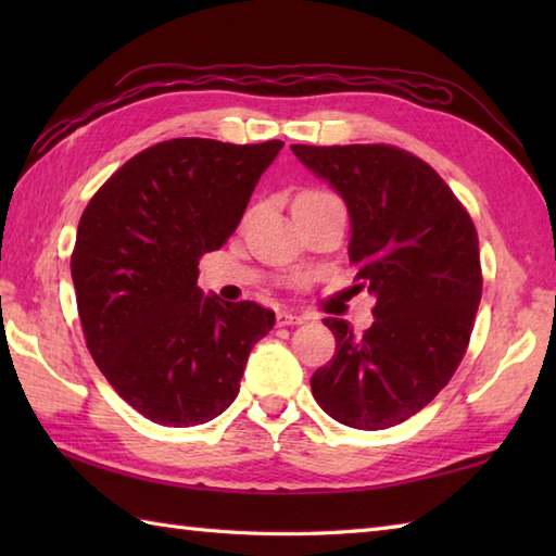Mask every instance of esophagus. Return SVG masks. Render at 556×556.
<instances>
[{
  "instance_id": "34e87169",
  "label": "esophagus",
  "mask_w": 556,
  "mask_h": 556,
  "mask_svg": "<svg viewBox=\"0 0 556 556\" xmlns=\"http://www.w3.org/2000/svg\"><path fill=\"white\" fill-rule=\"evenodd\" d=\"M308 317L299 315V313H291V311H281L277 315V325H303Z\"/></svg>"
}]
</instances>
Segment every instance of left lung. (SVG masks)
I'll return each mask as SVG.
<instances>
[{
	"label": "left lung",
	"mask_w": 556,
	"mask_h": 556,
	"mask_svg": "<svg viewBox=\"0 0 556 556\" xmlns=\"http://www.w3.org/2000/svg\"><path fill=\"white\" fill-rule=\"evenodd\" d=\"M344 198L353 289L377 299L356 334L325 317L337 353L311 377L320 408L356 430L416 416L452 380L482 296L478 231L442 176L392 146H291Z\"/></svg>",
	"instance_id": "1"
}]
</instances>
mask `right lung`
Masks as SVG:
<instances>
[{"instance_id":"right-lung-1","label":"right lung","mask_w":556,"mask_h":556,"mask_svg":"<svg viewBox=\"0 0 556 556\" xmlns=\"http://www.w3.org/2000/svg\"><path fill=\"white\" fill-rule=\"evenodd\" d=\"M281 140L174 138L116 169L83 210L71 255L92 361L128 406L191 428L231 406L275 313L198 287V260L227 243Z\"/></svg>"}]
</instances>
